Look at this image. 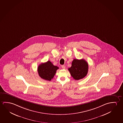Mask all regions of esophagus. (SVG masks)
I'll return each mask as SVG.
<instances>
[{"mask_svg": "<svg viewBox=\"0 0 123 123\" xmlns=\"http://www.w3.org/2000/svg\"><path fill=\"white\" fill-rule=\"evenodd\" d=\"M61 67H62V68H63V69H65V68H66V67H65V66H64V65H62V66H61Z\"/></svg>", "mask_w": 123, "mask_h": 123, "instance_id": "1", "label": "esophagus"}]
</instances>
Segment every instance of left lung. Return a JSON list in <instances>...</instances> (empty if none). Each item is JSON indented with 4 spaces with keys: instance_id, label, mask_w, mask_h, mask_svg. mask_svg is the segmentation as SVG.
I'll return each mask as SVG.
<instances>
[{
    "instance_id": "8db88e82",
    "label": "left lung",
    "mask_w": 123,
    "mask_h": 123,
    "mask_svg": "<svg viewBox=\"0 0 123 123\" xmlns=\"http://www.w3.org/2000/svg\"><path fill=\"white\" fill-rule=\"evenodd\" d=\"M88 70V64L84 59L78 60L74 59L72 63V66L68 68L73 78L79 80L87 75Z\"/></svg>"
}]
</instances>
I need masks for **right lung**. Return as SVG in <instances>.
<instances>
[{"label": "right lung", "instance_id": "obj_1", "mask_svg": "<svg viewBox=\"0 0 123 123\" xmlns=\"http://www.w3.org/2000/svg\"><path fill=\"white\" fill-rule=\"evenodd\" d=\"M58 67L55 66L50 61L42 63L38 66V72L42 79L47 81H51L56 73Z\"/></svg>", "mask_w": 123, "mask_h": 123}]
</instances>
